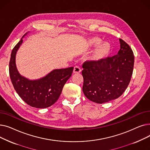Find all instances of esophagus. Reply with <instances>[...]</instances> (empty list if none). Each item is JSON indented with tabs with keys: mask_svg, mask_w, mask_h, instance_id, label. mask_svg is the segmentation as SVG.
Wrapping results in <instances>:
<instances>
[{
	"mask_svg": "<svg viewBox=\"0 0 150 150\" xmlns=\"http://www.w3.org/2000/svg\"><path fill=\"white\" fill-rule=\"evenodd\" d=\"M81 72V68L79 66H75V67H74V71H73L74 74H79Z\"/></svg>",
	"mask_w": 150,
	"mask_h": 150,
	"instance_id": "1",
	"label": "esophagus"
}]
</instances>
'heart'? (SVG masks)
<instances>
[{
	"label": "heart",
	"mask_w": 150,
	"mask_h": 150,
	"mask_svg": "<svg viewBox=\"0 0 150 150\" xmlns=\"http://www.w3.org/2000/svg\"><path fill=\"white\" fill-rule=\"evenodd\" d=\"M101 42V40L97 37L90 38L88 42L91 45L96 46V48L93 50L91 56V59L96 63L100 62L104 60L109 55L111 51V46L109 44L106 42Z\"/></svg>",
	"instance_id": "1"
}]
</instances>
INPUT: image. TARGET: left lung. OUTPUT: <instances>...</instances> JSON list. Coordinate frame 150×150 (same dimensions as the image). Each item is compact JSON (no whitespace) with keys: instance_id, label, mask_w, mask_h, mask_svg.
I'll use <instances>...</instances> for the list:
<instances>
[{"instance_id":"1","label":"left lung","mask_w":150,"mask_h":150,"mask_svg":"<svg viewBox=\"0 0 150 150\" xmlns=\"http://www.w3.org/2000/svg\"><path fill=\"white\" fill-rule=\"evenodd\" d=\"M119 41L117 54L98 63L85 61L83 65V91L95 103L101 104L119 98L131 81L134 57L129 45L122 39Z\"/></svg>"}]
</instances>
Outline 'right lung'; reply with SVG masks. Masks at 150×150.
<instances>
[{
	"instance_id": "add662e5",
	"label": "right lung",
	"mask_w": 150,
	"mask_h": 150,
	"mask_svg": "<svg viewBox=\"0 0 150 150\" xmlns=\"http://www.w3.org/2000/svg\"><path fill=\"white\" fill-rule=\"evenodd\" d=\"M13 48L9 63V72L14 89L25 103L36 108H46L59 98L62 88L71 76L74 67L55 69L44 77L30 80L20 75L16 66V54L22 44V38Z\"/></svg>"
}]
</instances>
